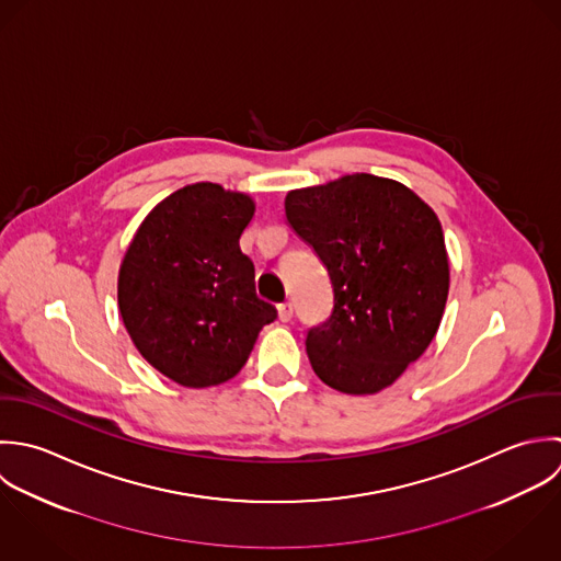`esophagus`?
Instances as JSON below:
<instances>
[{"label":"esophagus","instance_id":"1","mask_svg":"<svg viewBox=\"0 0 561 561\" xmlns=\"http://www.w3.org/2000/svg\"><path fill=\"white\" fill-rule=\"evenodd\" d=\"M278 318H280V322H289L294 318V305L291 302L278 305Z\"/></svg>","mask_w":561,"mask_h":561}]
</instances>
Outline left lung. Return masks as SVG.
<instances>
[{"instance_id": "1", "label": "left lung", "mask_w": 561, "mask_h": 561, "mask_svg": "<svg viewBox=\"0 0 561 561\" xmlns=\"http://www.w3.org/2000/svg\"><path fill=\"white\" fill-rule=\"evenodd\" d=\"M285 215L333 285L331 318L307 333L313 370L344 393L389 387L444 316L450 272L437 215L411 188L373 174L289 191Z\"/></svg>"}]
</instances>
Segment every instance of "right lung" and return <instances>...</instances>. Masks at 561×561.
<instances>
[{
	"label": "right lung",
	"instance_id": "1",
	"mask_svg": "<svg viewBox=\"0 0 561 561\" xmlns=\"http://www.w3.org/2000/svg\"><path fill=\"white\" fill-rule=\"evenodd\" d=\"M252 215L250 195L195 183L159 202L126 250L117 283L124 327L144 359L179 385L232 378L276 320L239 248Z\"/></svg>",
	"mask_w": 561,
	"mask_h": 561
}]
</instances>
